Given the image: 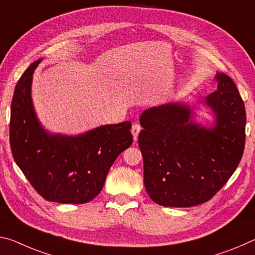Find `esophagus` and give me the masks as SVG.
<instances>
[{"mask_svg": "<svg viewBox=\"0 0 255 255\" xmlns=\"http://www.w3.org/2000/svg\"><path fill=\"white\" fill-rule=\"evenodd\" d=\"M140 129H142V127H140V125L137 124V123H135V124L131 126V134H132V136H134V139H135V140L137 139V137H138V134H139Z\"/></svg>", "mask_w": 255, "mask_h": 255, "instance_id": "esophagus-1", "label": "esophagus"}]
</instances>
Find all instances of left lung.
Segmentation results:
<instances>
[{
  "label": "left lung",
  "instance_id": "left-lung-1",
  "mask_svg": "<svg viewBox=\"0 0 255 255\" xmlns=\"http://www.w3.org/2000/svg\"><path fill=\"white\" fill-rule=\"evenodd\" d=\"M218 90L204 99L215 124L193 120L183 103L145 110L138 145L144 162V185L156 204L189 208L204 203L235 172L245 146L246 112L229 76L218 72Z\"/></svg>",
  "mask_w": 255,
  "mask_h": 255
}]
</instances>
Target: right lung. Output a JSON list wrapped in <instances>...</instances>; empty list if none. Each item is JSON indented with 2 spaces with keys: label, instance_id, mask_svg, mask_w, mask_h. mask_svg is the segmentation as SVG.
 <instances>
[{
  "label": "right lung",
  "instance_id": "1",
  "mask_svg": "<svg viewBox=\"0 0 255 255\" xmlns=\"http://www.w3.org/2000/svg\"><path fill=\"white\" fill-rule=\"evenodd\" d=\"M40 61L31 63L15 85L10 118L12 155L45 200L87 203L102 191L118 155L132 144L131 123L106 125L77 136L47 132L31 100L33 74Z\"/></svg>",
  "mask_w": 255,
  "mask_h": 255
}]
</instances>
